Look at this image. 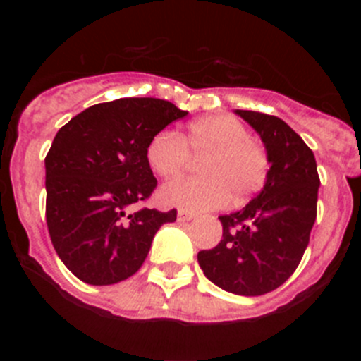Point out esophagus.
I'll return each instance as SVG.
<instances>
[{
	"label": "esophagus",
	"instance_id": "esophagus-1",
	"mask_svg": "<svg viewBox=\"0 0 361 361\" xmlns=\"http://www.w3.org/2000/svg\"><path fill=\"white\" fill-rule=\"evenodd\" d=\"M178 220H180V222H188V220H193L195 219V213H191V212H186V209H180V212H178Z\"/></svg>",
	"mask_w": 361,
	"mask_h": 361
}]
</instances>
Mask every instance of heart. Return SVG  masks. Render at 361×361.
I'll list each match as a JSON object with an SVG mask.
<instances>
[{
  "label": "heart",
  "instance_id": "b5f03b06",
  "mask_svg": "<svg viewBox=\"0 0 361 361\" xmlns=\"http://www.w3.org/2000/svg\"><path fill=\"white\" fill-rule=\"evenodd\" d=\"M191 153L204 157L202 177L171 180L161 190V200L183 209H216L235 199H251L269 177V153L262 141L237 117L215 114L193 121L184 135L159 132L146 146L149 168L164 178L177 177L191 162Z\"/></svg>",
  "mask_w": 361,
  "mask_h": 361
}]
</instances>
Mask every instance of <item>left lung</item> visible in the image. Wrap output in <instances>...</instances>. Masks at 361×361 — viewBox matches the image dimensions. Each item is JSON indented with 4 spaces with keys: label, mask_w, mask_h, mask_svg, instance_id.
<instances>
[{
    "label": "left lung",
    "mask_w": 361,
    "mask_h": 361,
    "mask_svg": "<svg viewBox=\"0 0 361 361\" xmlns=\"http://www.w3.org/2000/svg\"><path fill=\"white\" fill-rule=\"evenodd\" d=\"M269 153V177L244 209L220 215L222 238L199 251L200 269L233 295L258 296L280 288L295 273L317 220L320 177L311 148L275 116L237 110Z\"/></svg>",
    "instance_id": "left-lung-1"
}]
</instances>
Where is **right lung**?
<instances>
[{"label": "right lung", "instance_id": "obj_1", "mask_svg": "<svg viewBox=\"0 0 361 361\" xmlns=\"http://www.w3.org/2000/svg\"><path fill=\"white\" fill-rule=\"evenodd\" d=\"M188 111L170 101L124 97L86 108L54 137L47 157V226L79 280L110 286L141 269L152 240L177 209L141 208L157 188L146 146Z\"/></svg>", "mask_w": 361, "mask_h": 361}]
</instances>
